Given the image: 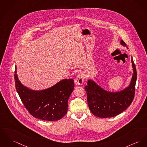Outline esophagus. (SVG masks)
<instances>
[{
  "mask_svg": "<svg viewBox=\"0 0 147 147\" xmlns=\"http://www.w3.org/2000/svg\"><path fill=\"white\" fill-rule=\"evenodd\" d=\"M75 84L78 85H82L84 82V77L82 74H80L75 78Z\"/></svg>",
  "mask_w": 147,
  "mask_h": 147,
  "instance_id": "34e87169",
  "label": "esophagus"
}]
</instances>
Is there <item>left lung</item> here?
<instances>
[{
    "mask_svg": "<svg viewBox=\"0 0 147 147\" xmlns=\"http://www.w3.org/2000/svg\"><path fill=\"white\" fill-rule=\"evenodd\" d=\"M120 43L126 46V43L121 40ZM133 74L131 82L127 88L117 92H108L100 88L93 81L89 80L88 85L85 86L86 91L88 108L90 111L98 117H114L124 111L131 104L134 98L137 70L131 57Z\"/></svg>",
    "mask_w": 147,
    "mask_h": 147,
    "instance_id": "1",
    "label": "left lung"
}]
</instances>
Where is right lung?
<instances>
[{
	"mask_svg": "<svg viewBox=\"0 0 147 147\" xmlns=\"http://www.w3.org/2000/svg\"><path fill=\"white\" fill-rule=\"evenodd\" d=\"M15 67L14 79L17 91L22 102L33 117L47 121H56L67 113L68 100L74 88L73 79H65L50 88L32 90L19 81Z\"/></svg>",
	"mask_w": 147,
	"mask_h": 147,
	"instance_id": "obj_1",
	"label": "right lung"
}]
</instances>
